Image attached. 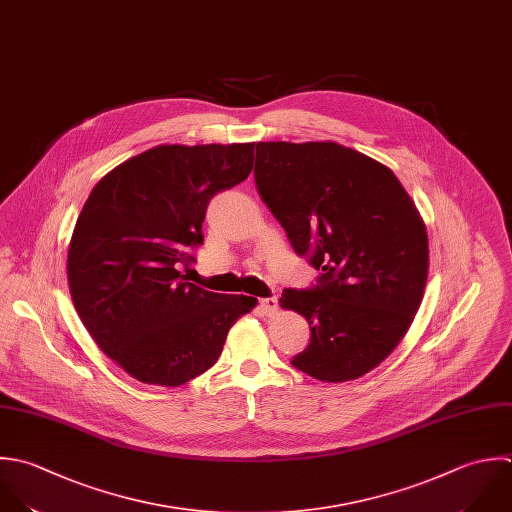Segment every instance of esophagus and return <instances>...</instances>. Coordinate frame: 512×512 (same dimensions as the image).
<instances>
[{
  "mask_svg": "<svg viewBox=\"0 0 512 512\" xmlns=\"http://www.w3.org/2000/svg\"><path fill=\"white\" fill-rule=\"evenodd\" d=\"M259 313L265 317H273L277 313V299L275 297H267L259 301Z\"/></svg>",
  "mask_w": 512,
  "mask_h": 512,
  "instance_id": "1",
  "label": "esophagus"
}]
</instances>
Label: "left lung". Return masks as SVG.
Here are the masks:
<instances>
[{"mask_svg": "<svg viewBox=\"0 0 512 512\" xmlns=\"http://www.w3.org/2000/svg\"><path fill=\"white\" fill-rule=\"evenodd\" d=\"M255 183L293 249L321 269L315 289H285L309 347L293 367L345 383L379 367L407 335L425 295L429 237L397 175L335 141H259Z\"/></svg>", "mask_w": 512, "mask_h": 512, "instance_id": "1", "label": "left lung"}]
</instances>
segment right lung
Masks as SVG:
<instances>
[{
    "label": "right lung",
    "instance_id": "1",
    "mask_svg": "<svg viewBox=\"0 0 512 512\" xmlns=\"http://www.w3.org/2000/svg\"><path fill=\"white\" fill-rule=\"evenodd\" d=\"M255 143L157 145L91 189L67 247L73 307L97 347L147 385L179 387L219 359L257 299L183 281L209 199L247 179Z\"/></svg>",
    "mask_w": 512,
    "mask_h": 512
}]
</instances>
